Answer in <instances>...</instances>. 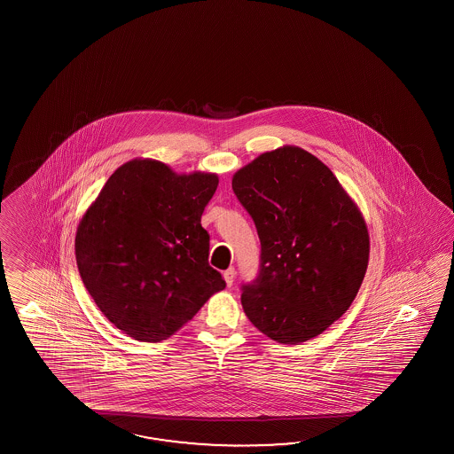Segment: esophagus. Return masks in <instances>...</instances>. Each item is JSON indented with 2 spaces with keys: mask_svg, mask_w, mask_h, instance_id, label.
I'll use <instances>...</instances> for the list:
<instances>
[{
  "mask_svg": "<svg viewBox=\"0 0 454 454\" xmlns=\"http://www.w3.org/2000/svg\"><path fill=\"white\" fill-rule=\"evenodd\" d=\"M235 276H237V270H235V268H229V270H223V279H225V282H227V286H229V287H231V284H233Z\"/></svg>",
  "mask_w": 454,
  "mask_h": 454,
  "instance_id": "esophagus-1",
  "label": "esophagus"
}]
</instances>
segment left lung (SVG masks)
Masks as SVG:
<instances>
[{"mask_svg":"<svg viewBox=\"0 0 454 454\" xmlns=\"http://www.w3.org/2000/svg\"><path fill=\"white\" fill-rule=\"evenodd\" d=\"M261 241L260 274L241 305L268 338L297 346L348 311L365 278L367 223L318 157L297 145L264 153L231 178Z\"/></svg>","mask_w":454,"mask_h":454,"instance_id":"1","label":"left lung"}]
</instances>
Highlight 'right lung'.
Here are the masks:
<instances>
[{"mask_svg":"<svg viewBox=\"0 0 454 454\" xmlns=\"http://www.w3.org/2000/svg\"><path fill=\"white\" fill-rule=\"evenodd\" d=\"M215 174H175L153 159L116 168L76 231L81 279L97 307L129 338H170L225 289L209 266L204 207Z\"/></svg>","mask_w":454,"mask_h":454,"instance_id":"1","label":"right lung"}]
</instances>
